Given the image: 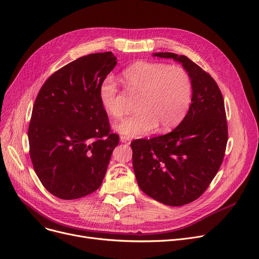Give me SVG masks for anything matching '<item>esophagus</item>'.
I'll return each mask as SVG.
<instances>
[{"label": "esophagus", "mask_w": 259, "mask_h": 259, "mask_svg": "<svg viewBox=\"0 0 259 259\" xmlns=\"http://www.w3.org/2000/svg\"><path fill=\"white\" fill-rule=\"evenodd\" d=\"M120 140H121V142L126 143V144H130L132 142V139H130L128 137H125V136H121Z\"/></svg>", "instance_id": "esophagus-1"}]
</instances>
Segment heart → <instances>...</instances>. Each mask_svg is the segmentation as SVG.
<instances>
[{
    "label": "heart",
    "instance_id": "1",
    "mask_svg": "<svg viewBox=\"0 0 259 259\" xmlns=\"http://www.w3.org/2000/svg\"><path fill=\"white\" fill-rule=\"evenodd\" d=\"M123 84L130 95L138 96L136 115L115 125L116 132L125 137H140L156 130L175 127L186 116L193 95L188 71L178 65L138 61L122 72ZM105 112L121 119L124 109L119 102L117 84L112 78L103 81L99 91Z\"/></svg>",
    "mask_w": 259,
    "mask_h": 259
}]
</instances>
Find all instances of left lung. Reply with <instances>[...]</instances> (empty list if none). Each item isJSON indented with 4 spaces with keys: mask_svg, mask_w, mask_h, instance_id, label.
I'll use <instances>...</instances> for the list:
<instances>
[{
    "mask_svg": "<svg viewBox=\"0 0 259 259\" xmlns=\"http://www.w3.org/2000/svg\"><path fill=\"white\" fill-rule=\"evenodd\" d=\"M153 56L182 64L192 81V103L174 131L131 143L133 166L142 192L163 204L180 206L199 198L223 163L228 142L225 102L210 73L188 57Z\"/></svg>",
    "mask_w": 259,
    "mask_h": 259,
    "instance_id": "obj_1",
    "label": "left lung"
}]
</instances>
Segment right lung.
Returning a JSON list of instances; mask_svg holds the SVG:
<instances>
[{
	"mask_svg": "<svg viewBox=\"0 0 259 259\" xmlns=\"http://www.w3.org/2000/svg\"><path fill=\"white\" fill-rule=\"evenodd\" d=\"M116 64L110 52L81 57L54 72L35 98L29 155L41 183L58 198H81L103 181L119 136L99 91Z\"/></svg>",
	"mask_w": 259,
	"mask_h": 259,
	"instance_id": "obj_1",
	"label": "right lung"
}]
</instances>
